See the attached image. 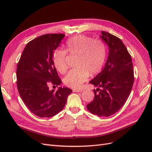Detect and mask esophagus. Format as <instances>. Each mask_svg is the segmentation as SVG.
Listing matches in <instances>:
<instances>
[{"instance_id":"esophagus-1","label":"esophagus","mask_w":152,"mask_h":152,"mask_svg":"<svg viewBox=\"0 0 152 152\" xmlns=\"http://www.w3.org/2000/svg\"><path fill=\"white\" fill-rule=\"evenodd\" d=\"M82 91V89H73V92H74V93H80Z\"/></svg>"}]
</instances>
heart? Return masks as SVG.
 Masks as SVG:
<instances>
[{
	"mask_svg": "<svg viewBox=\"0 0 152 152\" xmlns=\"http://www.w3.org/2000/svg\"><path fill=\"white\" fill-rule=\"evenodd\" d=\"M66 50L57 49L53 53V63L59 72L65 73L67 52L75 55V68L68 73L63 82L72 88H79L86 81L89 73L93 75L102 70L107 55V48L102 40L93 39L84 35H78L69 39L66 44Z\"/></svg>",
	"mask_w": 152,
	"mask_h": 152,
	"instance_id": "b5f03b06",
	"label": "heart"
}]
</instances>
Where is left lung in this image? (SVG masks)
<instances>
[{"label":"left lung","instance_id":"obj_1","mask_svg":"<svg viewBox=\"0 0 152 152\" xmlns=\"http://www.w3.org/2000/svg\"><path fill=\"white\" fill-rule=\"evenodd\" d=\"M101 38L107 44L109 54L103 70L89 82L96 87L94 98L87 105L89 111L99 117H109L117 112L129 96L134 84L131 54L117 37L102 31Z\"/></svg>","mask_w":152,"mask_h":152}]
</instances>
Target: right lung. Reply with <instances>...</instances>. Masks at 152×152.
Here are the masks:
<instances>
[{"label": "right lung", "mask_w": 152, "mask_h": 152, "mask_svg": "<svg viewBox=\"0 0 152 152\" xmlns=\"http://www.w3.org/2000/svg\"><path fill=\"white\" fill-rule=\"evenodd\" d=\"M65 37L62 34H45L26 44L16 70L17 87L23 102L39 117H52L61 112L72 90L59 87L49 90L50 85L59 86L61 80L53 63V51Z\"/></svg>", "instance_id": "1"}]
</instances>
